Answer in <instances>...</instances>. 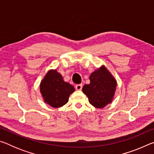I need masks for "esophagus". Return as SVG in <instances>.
I'll use <instances>...</instances> for the list:
<instances>
[{
	"label": "esophagus",
	"instance_id": "obj_1",
	"mask_svg": "<svg viewBox=\"0 0 154 154\" xmlns=\"http://www.w3.org/2000/svg\"><path fill=\"white\" fill-rule=\"evenodd\" d=\"M75 89H76L77 90H82V84H77L75 85Z\"/></svg>",
	"mask_w": 154,
	"mask_h": 154
}]
</instances>
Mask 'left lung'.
Listing matches in <instances>:
<instances>
[{
	"label": "left lung",
	"mask_w": 154,
	"mask_h": 154,
	"mask_svg": "<svg viewBox=\"0 0 154 154\" xmlns=\"http://www.w3.org/2000/svg\"><path fill=\"white\" fill-rule=\"evenodd\" d=\"M90 83L83 85V92L88 96L91 105L103 108L113 100L117 82L110 72L102 66L90 76Z\"/></svg>",
	"instance_id": "1"
}]
</instances>
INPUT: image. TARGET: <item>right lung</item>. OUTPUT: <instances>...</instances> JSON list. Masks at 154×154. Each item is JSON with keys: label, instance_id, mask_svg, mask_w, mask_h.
Masks as SVG:
<instances>
[{"label": "right lung", "instance_id": "obj_1", "mask_svg": "<svg viewBox=\"0 0 154 154\" xmlns=\"http://www.w3.org/2000/svg\"><path fill=\"white\" fill-rule=\"evenodd\" d=\"M40 91L45 103L52 107L58 108L67 103L75 88L64 82L62 76L56 70H50L41 81Z\"/></svg>", "mask_w": 154, "mask_h": 154}]
</instances>
